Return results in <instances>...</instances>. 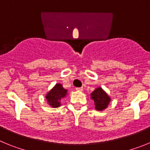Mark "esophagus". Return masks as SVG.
I'll use <instances>...</instances> for the list:
<instances>
[{
    "instance_id": "esophagus-1",
    "label": "esophagus",
    "mask_w": 150,
    "mask_h": 150,
    "mask_svg": "<svg viewBox=\"0 0 150 150\" xmlns=\"http://www.w3.org/2000/svg\"><path fill=\"white\" fill-rule=\"evenodd\" d=\"M76 91H83V87H79V88H76Z\"/></svg>"
}]
</instances>
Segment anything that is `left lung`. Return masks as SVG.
<instances>
[{
    "instance_id": "left-lung-1",
    "label": "left lung",
    "mask_w": 150,
    "mask_h": 150,
    "mask_svg": "<svg viewBox=\"0 0 150 150\" xmlns=\"http://www.w3.org/2000/svg\"><path fill=\"white\" fill-rule=\"evenodd\" d=\"M91 98L95 102V109L97 110H104L110 101V98L100 87L95 88L91 94Z\"/></svg>"
}]
</instances>
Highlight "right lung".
Here are the masks:
<instances>
[{
	"mask_svg": "<svg viewBox=\"0 0 150 150\" xmlns=\"http://www.w3.org/2000/svg\"><path fill=\"white\" fill-rule=\"evenodd\" d=\"M67 92V90L64 88L62 84L57 83L46 95V98L49 105L54 108L60 107L61 99L66 96Z\"/></svg>",
	"mask_w": 150,
	"mask_h": 150,
	"instance_id": "add662e5",
	"label": "right lung"
}]
</instances>
